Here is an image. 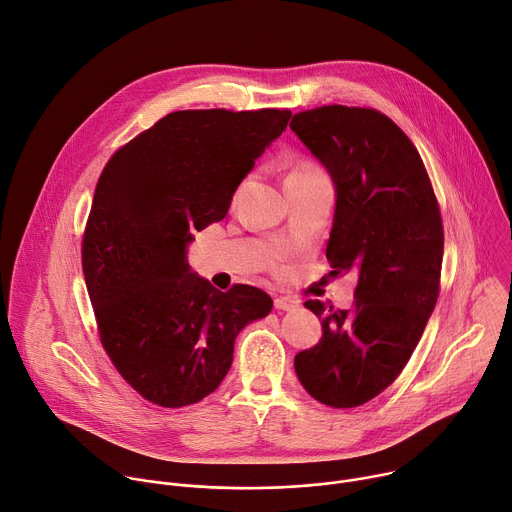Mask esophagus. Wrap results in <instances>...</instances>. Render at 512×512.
<instances>
[{"instance_id":"esophagus-1","label":"esophagus","mask_w":512,"mask_h":512,"mask_svg":"<svg viewBox=\"0 0 512 512\" xmlns=\"http://www.w3.org/2000/svg\"><path fill=\"white\" fill-rule=\"evenodd\" d=\"M273 306L277 310H296L298 308V300H294L290 296H275L273 298Z\"/></svg>"}]
</instances>
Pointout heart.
I'll use <instances>...</instances> for the list:
<instances>
[{"label": "heart", "instance_id": "1", "mask_svg": "<svg viewBox=\"0 0 512 512\" xmlns=\"http://www.w3.org/2000/svg\"><path fill=\"white\" fill-rule=\"evenodd\" d=\"M316 171H320L312 161H300L292 171H290V175L288 177H294V175H304V173H316Z\"/></svg>", "mask_w": 512, "mask_h": 512}]
</instances>
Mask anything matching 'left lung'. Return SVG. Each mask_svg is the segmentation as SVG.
<instances>
[{
	"mask_svg": "<svg viewBox=\"0 0 512 512\" xmlns=\"http://www.w3.org/2000/svg\"><path fill=\"white\" fill-rule=\"evenodd\" d=\"M290 128L337 188L331 275H359L351 310L304 304L322 337L294 367L312 398L355 408L400 376L423 337L441 290V210L421 155L386 114L333 104L294 114Z\"/></svg>",
	"mask_w": 512,
	"mask_h": 512,
	"instance_id": "8db88e82",
	"label": "left lung"
}]
</instances>
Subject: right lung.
Segmentation results:
<instances>
[{
  "mask_svg": "<svg viewBox=\"0 0 512 512\" xmlns=\"http://www.w3.org/2000/svg\"><path fill=\"white\" fill-rule=\"evenodd\" d=\"M290 110H179L106 163L81 265L98 335L118 374L163 408L212 394L245 324L269 314L253 286L228 292L192 275L185 247L226 216L232 194L280 136Z\"/></svg>",
  "mask_w": 512,
  "mask_h": 512,
  "instance_id": "add662e5",
  "label": "right lung"
}]
</instances>
